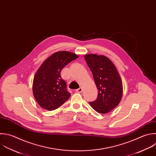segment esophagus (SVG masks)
Returning a JSON list of instances; mask_svg holds the SVG:
<instances>
[{"label":"esophagus","mask_w":156,"mask_h":156,"mask_svg":"<svg viewBox=\"0 0 156 156\" xmlns=\"http://www.w3.org/2000/svg\"><path fill=\"white\" fill-rule=\"evenodd\" d=\"M82 91H83L82 88H78V89H77V90H76V91L77 92V93H82Z\"/></svg>","instance_id":"obj_1"}]
</instances>
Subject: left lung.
<instances>
[{
    "label": "left lung",
    "instance_id": "1",
    "mask_svg": "<svg viewBox=\"0 0 156 156\" xmlns=\"http://www.w3.org/2000/svg\"><path fill=\"white\" fill-rule=\"evenodd\" d=\"M84 58L98 89L97 99L89 103L97 112L107 113L121 101L122 95L121 77L114 64L107 57L87 54Z\"/></svg>",
    "mask_w": 156,
    "mask_h": 156
}]
</instances>
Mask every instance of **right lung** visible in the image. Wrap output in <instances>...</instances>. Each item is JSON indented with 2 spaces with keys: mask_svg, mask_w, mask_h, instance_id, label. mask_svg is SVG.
<instances>
[{
  "mask_svg": "<svg viewBox=\"0 0 156 156\" xmlns=\"http://www.w3.org/2000/svg\"><path fill=\"white\" fill-rule=\"evenodd\" d=\"M78 55L67 51H60L48 57L37 71L33 82L34 96L42 108L54 110L64 104L71 96L66 83L60 72Z\"/></svg>",
  "mask_w": 156,
  "mask_h": 156,
  "instance_id": "add662e5",
  "label": "right lung"
}]
</instances>
